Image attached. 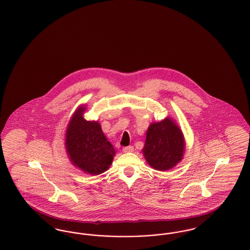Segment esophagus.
Returning <instances> with one entry per match:
<instances>
[{"label":"esophagus","mask_w":250,"mask_h":250,"mask_svg":"<svg viewBox=\"0 0 250 250\" xmlns=\"http://www.w3.org/2000/svg\"><path fill=\"white\" fill-rule=\"evenodd\" d=\"M134 151V147L133 146H126L123 148V152L124 153H131Z\"/></svg>","instance_id":"obj_1"}]
</instances>
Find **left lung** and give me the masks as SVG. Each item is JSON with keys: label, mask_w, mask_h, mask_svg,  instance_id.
<instances>
[{"label": "left lung", "mask_w": 250, "mask_h": 250, "mask_svg": "<svg viewBox=\"0 0 250 250\" xmlns=\"http://www.w3.org/2000/svg\"><path fill=\"white\" fill-rule=\"evenodd\" d=\"M185 146L183 132L173 120L166 118L148 127L143 155L153 168L165 171L182 160Z\"/></svg>", "instance_id": "left-lung-1"}]
</instances>
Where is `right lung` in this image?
Returning <instances> with one entry per match:
<instances>
[{
	"label": "right lung",
	"mask_w": 250,
	"mask_h": 250,
	"mask_svg": "<svg viewBox=\"0 0 250 250\" xmlns=\"http://www.w3.org/2000/svg\"><path fill=\"white\" fill-rule=\"evenodd\" d=\"M84 109L79 107L72 116L65 133V149L74 166L98 175L109 167L115 150L98 122L84 119Z\"/></svg>",
	"instance_id": "obj_1"
}]
</instances>
